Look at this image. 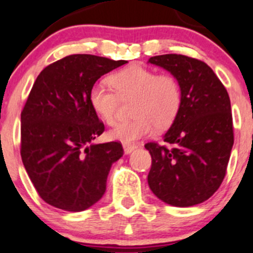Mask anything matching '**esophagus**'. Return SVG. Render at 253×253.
<instances>
[{"label": "esophagus", "instance_id": "esophagus-1", "mask_svg": "<svg viewBox=\"0 0 253 253\" xmlns=\"http://www.w3.org/2000/svg\"><path fill=\"white\" fill-rule=\"evenodd\" d=\"M123 148H124V153L125 154H130L131 151L135 150L138 146H136L135 144H124V145H123Z\"/></svg>", "mask_w": 253, "mask_h": 253}]
</instances>
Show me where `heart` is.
I'll use <instances>...</instances> for the list:
<instances>
[{
	"label": "heart",
	"mask_w": 253,
	"mask_h": 253,
	"mask_svg": "<svg viewBox=\"0 0 253 253\" xmlns=\"http://www.w3.org/2000/svg\"><path fill=\"white\" fill-rule=\"evenodd\" d=\"M110 86L103 82L89 89L88 102L93 112L108 125L114 124L120 100L133 98L130 122L115 125L109 138L124 144L135 143L150 135L155 126L169 128L179 115L182 105L180 82L171 73H156L141 64H131L108 78Z\"/></svg>",
	"instance_id": "b5f03b06"
}]
</instances>
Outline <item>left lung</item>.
Masks as SVG:
<instances>
[{
  "label": "left lung",
  "mask_w": 253,
  "mask_h": 253,
  "mask_svg": "<svg viewBox=\"0 0 253 253\" xmlns=\"http://www.w3.org/2000/svg\"><path fill=\"white\" fill-rule=\"evenodd\" d=\"M149 62L176 77L182 105L164 135V145L145 144L151 155L148 184L169 205H197L217 191L226 175L233 145L230 97L212 69L200 59L163 54Z\"/></svg>",
  "instance_id": "obj_1"
}]
</instances>
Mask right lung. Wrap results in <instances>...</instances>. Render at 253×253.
<instances>
[{
    "instance_id": "right-lung-1",
    "label": "right lung",
    "mask_w": 253,
    "mask_h": 253,
    "mask_svg": "<svg viewBox=\"0 0 253 253\" xmlns=\"http://www.w3.org/2000/svg\"><path fill=\"white\" fill-rule=\"evenodd\" d=\"M128 63L72 54L45 67L21 113V158L43 201L78 212L105 192L122 143L92 144L104 124L88 102L89 89L108 72Z\"/></svg>"
}]
</instances>
